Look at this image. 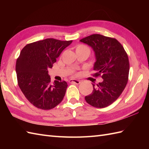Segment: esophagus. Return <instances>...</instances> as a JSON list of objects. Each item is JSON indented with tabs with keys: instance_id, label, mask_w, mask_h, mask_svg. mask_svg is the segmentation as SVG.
Here are the masks:
<instances>
[{
	"instance_id": "esophagus-1",
	"label": "esophagus",
	"mask_w": 149,
	"mask_h": 149,
	"mask_svg": "<svg viewBox=\"0 0 149 149\" xmlns=\"http://www.w3.org/2000/svg\"><path fill=\"white\" fill-rule=\"evenodd\" d=\"M69 83H75L76 84H79L81 83V81L79 80H76V79H70L69 81Z\"/></svg>"
}]
</instances>
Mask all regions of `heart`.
Instances as JSON below:
<instances>
[{
  "instance_id": "1",
  "label": "heart",
  "mask_w": 149,
  "mask_h": 149,
  "mask_svg": "<svg viewBox=\"0 0 149 149\" xmlns=\"http://www.w3.org/2000/svg\"><path fill=\"white\" fill-rule=\"evenodd\" d=\"M79 50H84V51H86L89 54L90 52V50L89 49V47H87L86 45H82V44L78 45L76 47V51H79Z\"/></svg>"
}]
</instances>
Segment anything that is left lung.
<instances>
[{"label": "left lung", "mask_w": 149, "mask_h": 149, "mask_svg": "<svg viewBox=\"0 0 149 149\" xmlns=\"http://www.w3.org/2000/svg\"><path fill=\"white\" fill-rule=\"evenodd\" d=\"M80 41L92 47L95 54V73L93 76L103 79L102 83L92 84V93L85 97V100L95 107H106L118 99L127 85L129 72L127 54L114 38L94 34Z\"/></svg>", "instance_id": "left-lung-1"}]
</instances>
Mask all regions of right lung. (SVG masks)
<instances>
[{
	"instance_id": "obj_1",
	"label": "right lung",
	"mask_w": 149,
	"mask_h": 149,
	"mask_svg": "<svg viewBox=\"0 0 149 149\" xmlns=\"http://www.w3.org/2000/svg\"><path fill=\"white\" fill-rule=\"evenodd\" d=\"M72 40L47 38L27 44L16 63L18 86L29 102L37 108L51 109L61 102L68 84L65 81L50 82L48 69Z\"/></svg>"
}]
</instances>
